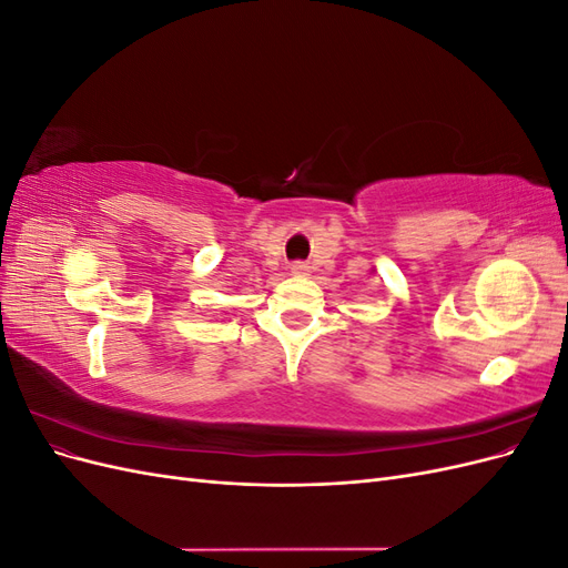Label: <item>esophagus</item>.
<instances>
[{"label": "esophagus", "mask_w": 568, "mask_h": 568, "mask_svg": "<svg viewBox=\"0 0 568 568\" xmlns=\"http://www.w3.org/2000/svg\"><path fill=\"white\" fill-rule=\"evenodd\" d=\"M291 272L298 274V277H301V274H307V265L305 263H294V265H291Z\"/></svg>", "instance_id": "obj_1"}]
</instances>
